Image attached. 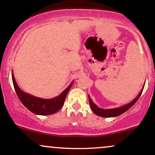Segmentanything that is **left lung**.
<instances>
[{
    "label": "left lung",
    "mask_w": 155,
    "mask_h": 155,
    "mask_svg": "<svg viewBox=\"0 0 155 155\" xmlns=\"http://www.w3.org/2000/svg\"><path fill=\"white\" fill-rule=\"evenodd\" d=\"M143 89V87L142 88L141 91H140V93L138 94V96L135 97L133 101H131V102H129V103L126 104V105H124L120 106L119 107H116V108H111V109H103V108H101L100 107H98V106L94 103V102L92 101L91 97H90L89 95H88V100H89L90 107H91L92 111H93L96 115L101 116V117H105V118L116 117V116L121 115V114H124V112H126L127 110H129L130 107H131L132 106H133L134 104L137 102V100H138L139 97H140V95H141Z\"/></svg>",
    "instance_id": "1"
}]
</instances>
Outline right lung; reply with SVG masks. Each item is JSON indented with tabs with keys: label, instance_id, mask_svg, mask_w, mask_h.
I'll return each instance as SVG.
<instances>
[{
	"label": "right lung",
	"instance_id": "obj_1",
	"mask_svg": "<svg viewBox=\"0 0 155 155\" xmlns=\"http://www.w3.org/2000/svg\"><path fill=\"white\" fill-rule=\"evenodd\" d=\"M12 77L15 91L22 103L31 112L34 113L36 115L41 116L51 115L60 110L64 105L67 93L74 83V81H72L69 86L66 89H64L58 96L51 99H43L33 96L30 94L22 91L15 81L13 71H12Z\"/></svg>",
	"mask_w": 155,
	"mask_h": 155
}]
</instances>
